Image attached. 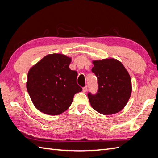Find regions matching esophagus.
Wrapping results in <instances>:
<instances>
[{
  "label": "esophagus",
  "instance_id": "34e87169",
  "mask_svg": "<svg viewBox=\"0 0 158 158\" xmlns=\"http://www.w3.org/2000/svg\"><path fill=\"white\" fill-rule=\"evenodd\" d=\"M87 90H88V86H85V87H84V88H83V92L85 93L87 92Z\"/></svg>",
  "mask_w": 158,
  "mask_h": 158
}]
</instances>
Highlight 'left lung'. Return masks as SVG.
<instances>
[{
	"label": "left lung",
	"instance_id": "8db88e82",
	"mask_svg": "<svg viewBox=\"0 0 158 158\" xmlns=\"http://www.w3.org/2000/svg\"><path fill=\"white\" fill-rule=\"evenodd\" d=\"M92 71L98 79V91L88 94L92 108L103 115H113L122 110L132 93V81L127 70L119 60L106 58L92 60Z\"/></svg>",
	"mask_w": 158,
	"mask_h": 158
}]
</instances>
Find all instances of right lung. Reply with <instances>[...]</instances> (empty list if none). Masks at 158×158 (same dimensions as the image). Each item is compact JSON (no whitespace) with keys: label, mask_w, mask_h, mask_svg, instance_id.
<instances>
[{"label":"right lung","mask_w":158,"mask_h":158,"mask_svg":"<svg viewBox=\"0 0 158 158\" xmlns=\"http://www.w3.org/2000/svg\"><path fill=\"white\" fill-rule=\"evenodd\" d=\"M71 60L62 53H52L30 69L26 88L39 111L49 115L62 114L71 105L75 94L82 91L77 83V71L69 68Z\"/></svg>","instance_id":"add662e5"}]
</instances>
